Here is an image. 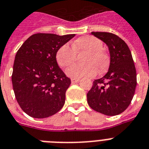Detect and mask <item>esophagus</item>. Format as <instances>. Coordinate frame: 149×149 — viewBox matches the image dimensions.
Returning a JSON list of instances; mask_svg holds the SVG:
<instances>
[{"mask_svg":"<svg viewBox=\"0 0 149 149\" xmlns=\"http://www.w3.org/2000/svg\"><path fill=\"white\" fill-rule=\"evenodd\" d=\"M79 81H80L79 79H71L72 83H77V82H79Z\"/></svg>","mask_w":149,"mask_h":149,"instance_id":"obj_1","label":"esophagus"}]
</instances>
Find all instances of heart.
Masks as SVG:
<instances>
[{
  "label": "heart",
  "instance_id": "b5f03b06",
  "mask_svg": "<svg viewBox=\"0 0 149 149\" xmlns=\"http://www.w3.org/2000/svg\"><path fill=\"white\" fill-rule=\"evenodd\" d=\"M72 49L66 44L61 46L56 54L58 65L61 67H67L74 62L75 53H84L81 59L83 63L72 65L66 70V74L69 77L92 78L95 77L97 72L102 74L107 70L109 57L102 49V42L100 39L94 36H82L73 42Z\"/></svg>",
  "mask_w": 149,
  "mask_h": 149
}]
</instances>
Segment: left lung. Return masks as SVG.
Listing matches in <instances>:
<instances>
[{
  "label": "left lung",
  "mask_w": 149,
  "mask_h": 149,
  "mask_svg": "<svg viewBox=\"0 0 149 149\" xmlns=\"http://www.w3.org/2000/svg\"><path fill=\"white\" fill-rule=\"evenodd\" d=\"M106 44L110 53L108 71L93 82L87 102L94 111L107 116L121 113L130 105L136 87V70L126 42L110 32H92Z\"/></svg>",
  "instance_id": "1"
}]
</instances>
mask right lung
Instances as JSON below:
<instances>
[{
  "label": "right lung",
  "mask_w": 149,
  "mask_h": 149,
  "mask_svg": "<svg viewBox=\"0 0 149 149\" xmlns=\"http://www.w3.org/2000/svg\"><path fill=\"white\" fill-rule=\"evenodd\" d=\"M75 36L37 33L26 40L17 51L13 88L17 102L30 117L46 118L64 105L71 81L57 64L56 54Z\"/></svg>",
  "instance_id": "1"
}]
</instances>
